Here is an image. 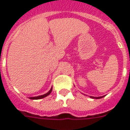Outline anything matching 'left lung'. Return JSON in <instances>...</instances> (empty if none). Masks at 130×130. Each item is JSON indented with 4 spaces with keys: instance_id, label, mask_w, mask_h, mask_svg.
Instances as JSON below:
<instances>
[{
    "instance_id": "8db88e82",
    "label": "left lung",
    "mask_w": 130,
    "mask_h": 130,
    "mask_svg": "<svg viewBox=\"0 0 130 130\" xmlns=\"http://www.w3.org/2000/svg\"><path fill=\"white\" fill-rule=\"evenodd\" d=\"M91 98H95V99H100V98H102L104 97V96H100V97H93V96H90Z\"/></svg>"
}]
</instances>
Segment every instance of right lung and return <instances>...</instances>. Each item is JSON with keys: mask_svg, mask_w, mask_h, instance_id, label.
Masks as SVG:
<instances>
[{"mask_svg": "<svg viewBox=\"0 0 130 130\" xmlns=\"http://www.w3.org/2000/svg\"><path fill=\"white\" fill-rule=\"evenodd\" d=\"M52 89H53V87H51V89H50V90H49V91L47 93H46V94H45L41 95V96H35V97H30L29 98L30 100L42 99V98H43L46 97V96H47L48 95L50 94H51V91H52Z\"/></svg>", "mask_w": 130, "mask_h": 130, "instance_id": "add662e5", "label": "right lung"}]
</instances>
